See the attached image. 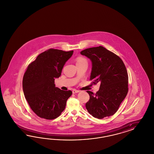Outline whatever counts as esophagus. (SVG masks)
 <instances>
[{"label": "esophagus", "instance_id": "esophagus-1", "mask_svg": "<svg viewBox=\"0 0 154 154\" xmlns=\"http://www.w3.org/2000/svg\"><path fill=\"white\" fill-rule=\"evenodd\" d=\"M79 90H73V91H72V93L73 94H75V93H79Z\"/></svg>", "mask_w": 154, "mask_h": 154}]
</instances>
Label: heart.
Listing matches in <instances>:
<instances>
[{"label": "heart", "mask_w": 154, "mask_h": 154, "mask_svg": "<svg viewBox=\"0 0 154 154\" xmlns=\"http://www.w3.org/2000/svg\"><path fill=\"white\" fill-rule=\"evenodd\" d=\"M84 61H86V60L85 59H84V57H78L76 59V64L77 63H79L81 62H84Z\"/></svg>", "instance_id": "b5f03b06"}]
</instances>
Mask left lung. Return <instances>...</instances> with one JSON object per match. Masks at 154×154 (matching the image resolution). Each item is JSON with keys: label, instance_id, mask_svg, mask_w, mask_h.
I'll list each match as a JSON object with an SVG mask.
<instances>
[{"label": "left lung", "instance_id": "left-lung-1", "mask_svg": "<svg viewBox=\"0 0 154 154\" xmlns=\"http://www.w3.org/2000/svg\"><path fill=\"white\" fill-rule=\"evenodd\" d=\"M92 63L90 80L100 82L96 94L87 91L90 99L86 108L90 115L99 119L111 116L118 110L128 92V75L119 56L103 46L91 47L80 52Z\"/></svg>", "mask_w": 154, "mask_h": 154}]
</instances>
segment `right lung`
Here are the masks:
<instances>
[{
    "label": "right lung",
    "instance_id": "add662e5",
    "mask_svg": "<svg viewBox=\"0 0 154 154\" xmlns=\"http://www.w3.org/2000/svg\"><path fill=\"white\" fill-rule=\"evenodd\" d=\"M73 53V51L51 48L39 54L28 65L23 79V94L38 116L53 120L64 110L72 92L55 87V79L60 76L64 65Z\"/></svg>",
    "mask_w": 154,
    "mask_h": 154
}]
</instances>
